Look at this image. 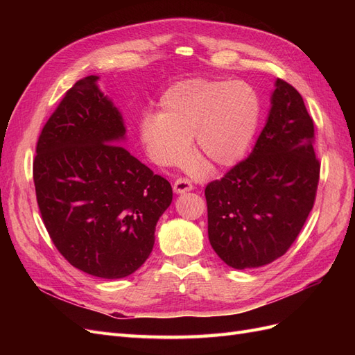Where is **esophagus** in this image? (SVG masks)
Masks as SVG:
<instances>
[{
    "mask_svg": "<svg viewBox=\"0 0 355 355\" xmlns=\"http://www.w3.org/2000/svg\"><path fill=\"white\" fill-rule=\"evenodd\" d=\"M173 191L176 192V194H185V192H189L192 191V184L188 180V179H176L175 184H173Z\"/></svg>",
    "mask_w": 355,
    "mask_h": 355,
    "instance_id": "esophagus-1",
    "label": "esophagus"
}]
</instances>
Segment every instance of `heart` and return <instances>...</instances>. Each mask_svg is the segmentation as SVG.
I'll list each match as a JSON object with an SVG mask.
<instances>
[{"label":"heart","instance_id":"heart-1","mask_svg":"<svg viewBox=\"0 0 355 355\" xmlns=\"http://www.w3.org/2000/svg\"><path fill=\"white\" fill-rule=\"evenodd\" d=\"M159 114L142 116L139 135L158 166L184 163L189 139L211 166L230 167L249 148L261 118V99L250 84L218 78H189L161 94Z\"/></svg>","mask_w":355,"mask_h":355}]
</instances>
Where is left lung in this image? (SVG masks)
Listing matches in <instances>:
<instances>
[{
    "mask_svg": "<svg viewBox=\"0 0 355 355\" xmlns=\"http://www.w3.org/2000/svg\"><path fill=\"white\" fill-rule=\"evenodd\" d=\"M271 108L253 151L206 187L209 240L235 270L259 268L283 256L313 210L320 163L314 123L302 96L275 81Z\"/></svg>",
    "mask_w": 355,
    "mask_h": 355,
    "instance_id": "obj_1",
    "label": "left lung"
}]
</instances>
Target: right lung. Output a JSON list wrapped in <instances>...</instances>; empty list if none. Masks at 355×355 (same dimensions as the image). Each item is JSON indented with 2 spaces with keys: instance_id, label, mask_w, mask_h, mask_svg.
<instances>
[{
  "instance_id": "add662e5",
  "label": "right lung",
  "mask_w": 355,
  "mask_h": 355,
  "mask_svg": "<svg viewBox=\"0 0 355 355\" xmlns=\"http://www.w3.org/2000/svg\"><path fill=\"white\" fill-rule=\"evenodd\" d=\"M98 81L89 75L75 83L49 118L37 144L34 184L63 257L85 274L114 280L151 254L173 191L120 146L124 118Z\"/></svg>"
}]
</instances>
